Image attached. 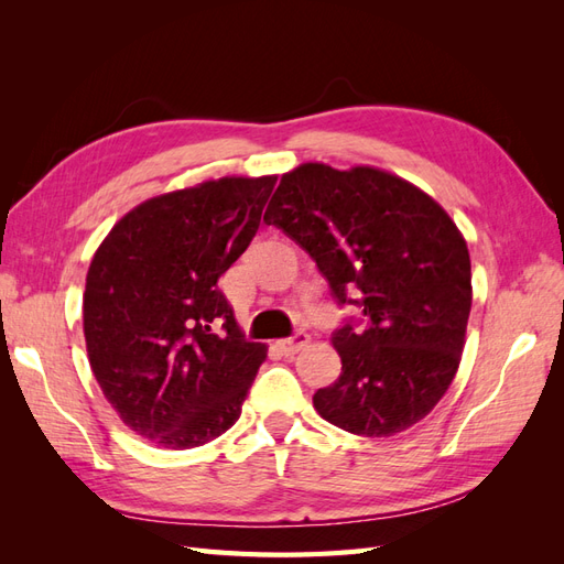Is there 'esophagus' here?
Listing matches in <instances>:
<instances>
[{"label":"esophagus","instance_id":"obj_1","mask_svg":"<svg viewBox=\"0 0 564 564\" xmlns=\"http://www.w3.org/2000/svg\"><path fill=\"white\" fill-rule=\"evenodd\" d=\"M308 340H311V336L305 334L303 329H299V332H294L289 338L278 340V346H280V350H282L286 357H292V355H296L299 350H303V346H308Z\"/></svg>","mask_w":564,"mask_h":564}]
</instances>
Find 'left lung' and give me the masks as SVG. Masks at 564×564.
<instances>
[{
    "mask_svg": "<svg viewBox=\"0 0 564 564\" xmlns=\"http://www.w3.org/2000/svg\"><path fill=\"white\" fill-rule=\"evenodd\" d=\"M263 220L311 253L338 305L365 315L332 334L344 367L313 395L319 416L365 437L429 416L454 381L473 303L468 247L447 212L381 169L311 162L282 176Z\"/></svg>",
    "mask_w": 564,
    "mask_h": 564,
    "instance_id": "left-lung-1",
    "label": "left lung"
}]
</instances>
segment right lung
Wrapping results in <instances>:
<instances>
[{"instance_id": "1", "label": "right lung", "mask_w": 564, "mask_h": 564, "mask_svg": "<svg viewBox=\"0 0 564 564\" xmlns=\"http://www.w3.org/2000/svg\"><path fill=\"white\" fill-rule=\"evenodd\" d=\"M278 176L218 178L131 209L94 253L84 338L94 377L129 429L162 449L226 433L265 360L218 278L261 224Z\"/></svg>"}]
</instances>
